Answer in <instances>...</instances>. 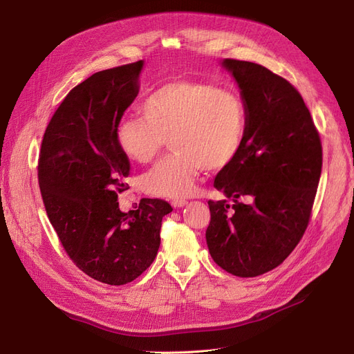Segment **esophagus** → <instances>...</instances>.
<instances>
[{
	"instance_id": "esophagus-1",
	"label": "esophagus",
	"mask_w": 354,
	"mask_h": 354,
	"mask_svg": "<svg viewBox=\"0 0 354 354\" xmlns=\"http://www.w3.org/2000/svg\"><path fill=\"white\" fill-rule=\"evenodd\" d=\"M187 201H185V199H174L172 201V207L174 208H180V207H185V205H187Z\"/></svg>"
}]
</instances>
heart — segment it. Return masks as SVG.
Instances as JSON below:
<instances>
[{
	"instance_id": "obj_1",
	"label": "heart",
	"mask_w": 354,
	"mask_h": 354,
	"mask_svg": "<svg viewBox=\"0 0 354 354\" xmlns=\"http://www.w3.org/2000/svg\"><path fill=\"white\" fill-rule=\"evenodd\" d=\"M142 113L116 126L122 152L138 163L152 162L167 139L174 151L149 171L142 185L159 198L189 195L199 174L230 166L244 145L247 109L236 91L211 83L176 79L156 87Z\"/></svg>"
}]
</instances>
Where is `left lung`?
<instances>
[{
  "label": "left lung",
  "mask_w": 354,
  "mask_h": 354,
  "mask_svg": "<svg viewBox=\"0 0 354 354\" xmlns=\"http://www.w3.org/2000/svg\"><path fill=\"white\" fill-rule=\"evenodd\" d=\"M247 109V133L214 187L232 198L208 201L207 244L214 261L236 277L283 264L303 238L323 165L319 130L290 82L264 66L225 59ZM251 196V204L239 203Z\"/></svg>",
  "instance_id": "8db88e82"
}]
</instances>
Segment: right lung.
<instances>
[{"label":"right lung","instance_id":"1","mask_svg":"<svg viewBox=\"0 0 354 354\" xmlns=\"http://www.w3.org/2000/svg\"><path fill=\"white\" fill-rule=\"evenodd\" d=\"M143 62L95 73L70 90L46 129L39 185L51 225L71 261L88 277L123 286L151 267L160 227L172 207L142 198L135 211L119 209L129 189L130 162L116 126L139 93Z\"/></svg>","mask_w":354,"mask_h":354}]
</instances>
